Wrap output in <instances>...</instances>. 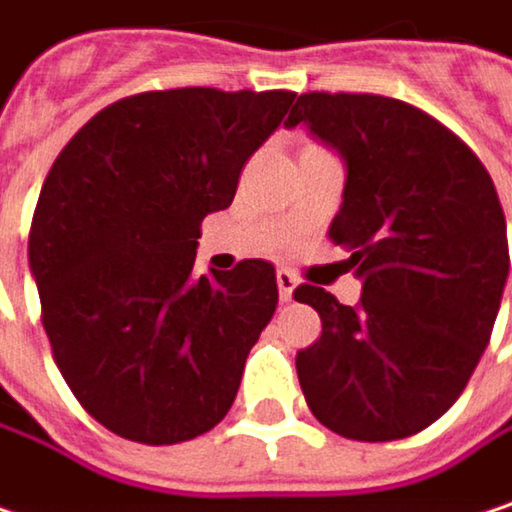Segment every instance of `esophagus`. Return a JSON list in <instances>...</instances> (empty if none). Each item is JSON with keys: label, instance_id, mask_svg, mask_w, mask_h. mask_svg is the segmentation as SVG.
Wrapping results in <instances>:
<instances>
[{"label": "esophagus", "instance_id": "1", "mask_svg": "<svg viewBox=\"0 0 512 512\" xmlns=\"http://www.w3.org/2000/svg\"><path fill=\"white\" fill-rule=\"evenodd\" d=\"M295 286H298L295 274H292V271H286V268H280V271H277V289H280V301H292V292H295Z\"/></svg>", "mask_w": 512, "mask_h": 512}]
</instances>
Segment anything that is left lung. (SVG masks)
<instances>
[{"instance_id": "left-lung-1", "label": "left lung", "mask_w": 512, "mask_h": 512, "mask_svg": "<svg viewBox=\"0 0 512 512\" xmlns=\"http://www.w3.org/2000/svg\"><path fill=\"white\" fill-rule=\"evenodd\" d=\"M307 125L346 160L328 238L364 280L355 307L319 286L295 301L322 337L295 358L313 417L355 441L408 438L465 390L510 274L507 223L480 157L429 113L384 95L307 92Z\"/></svg>"}]
</instances>
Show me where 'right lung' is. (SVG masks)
<instances>
[{
    "mask_svg": "<svg viewBox=\"0 0 512 512\" xmlns=\"http://www.w3.org/2000/svg\"><path fill=\"white\" fill-rule=\"evenodd\" d=\"M292 101L286 89L139 92L50 166L29 229L41 325L71 393L110 432L178 444L232 408L277 277L262 259L196 277V238Z\"/></svg>",
    "mask_w": 512,
    "mask_h": 512,
    "instance_id": "add662e5",
    "label": "right lung"
}]
</instances>
